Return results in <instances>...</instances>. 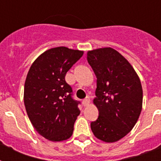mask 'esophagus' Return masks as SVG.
Returning a JSON list of instances; mask_svg holds the SVG:
<instances>
[{
  "mask_svg": "<svg viewBox=\"0 0 161 161\" xmlns=\"http://www.w3.org/2000/svg\"><path fill=\"white\" fill-rule=\"evenodd\" d=\"M90 103V99L89 97H87V98H85L83 100V104L84 105V107H86V106H87L88 104Z\"/></svg>",
  "mask_w": 161,
  "mask_h": 161,
  "instance_id": "esophagus-1",
  "label": "esophagus"
}]
</instances>
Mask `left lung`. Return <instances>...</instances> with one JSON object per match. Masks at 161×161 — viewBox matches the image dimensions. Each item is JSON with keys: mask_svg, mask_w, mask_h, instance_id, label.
Segmentation results:
<instances>
[{"mask_svg": "<svg viewBox=\"0 0 161 161\" xmlns=\"http://www.w3.org/2000/svg\"><path fill=\"white\" fill-rule=\"evenodd\" d=\"M97 77L93 104L98 118L91 122L93 135L112 143L126 136L136 123L142 109L143 91L140 78L127 59L107 47L87 52Z\"/></svg>", "mask_w": 161, "mask_h": 161, "instance_id": "1", "label": "left lung"}]
</instances>
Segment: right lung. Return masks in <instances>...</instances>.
Masks as SVG:
<instances>
[{
  "label": "right lung",
  "mask_w": 161,
  "mask_h": 161,
  "mask_svg": "<svg viewBox=\"0 0 161 161\" xmlns=\"http://www.w3.org/2000/svg\"><path fill=\"white\" fill-rule=\"evenodd\" d=\"M83 51L60 46L41 53L31 64L24 88V103L37 132L51 142L71 137L80 114L65 75Z\"/></svg>",
  "instance_id": "add662e5"
}]
</instances>
